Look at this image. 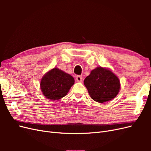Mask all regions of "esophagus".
<instances>
[{"label": "esophagus", "mask_w": 151, "mask_h": 151, "mask_svg": "<svg viewBox=\"0 0 151 151\" xmlns=\"http://www.w3.org/2000/svg\"><path fill=\"white\" fill-rule=\"evenodd\" d=\"M76 81L77 82H78V83H81V82L83 81V77L81 76H77L76 77Z\"/></svg>", "instance_id": "esophagus-1"}]
</instances>
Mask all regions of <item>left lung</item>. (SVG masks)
<instances>
[{
	"instance_id": "left-lung-1",
	"label": "left lung",
	"mask_w": 151,
	"mask_h": 151,
	"mask_svg": "<svg viewBox=\"0 0 151 151\" xmlns=\"http://www.w3.org/2000/svg\"><path fill=\"white\" fill-rule=\"evenodd\" d=\"M84 83L91 98L100 103L115 98L120 88L118 77L111 71L101 67L91 71Z\"/></svg>"
}]
</instances>
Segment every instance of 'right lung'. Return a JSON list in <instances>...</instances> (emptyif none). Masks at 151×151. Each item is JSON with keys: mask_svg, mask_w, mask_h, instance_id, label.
<instances>
[{"mask_svg": "<svg viewBox=\"0 0 151 151\" xmlns=\"http://www.w3.org/2000/svg\"><path fill=\"white\" fill-rule=\"evenodd\" d=\"M74 84L72 76L54 68L43 77L40 86L45 96L54 101L64 97Z\"/></svg>", "mask_w": 151, "mask_h": 151, "instance_id": "1", "label": "right lung"}]
</instances>
